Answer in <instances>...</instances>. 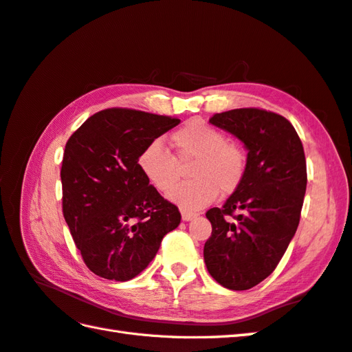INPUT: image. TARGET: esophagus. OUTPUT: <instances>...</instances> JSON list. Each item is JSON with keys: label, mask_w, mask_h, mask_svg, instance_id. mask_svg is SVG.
<instances>
[{"label": "esophagus", "mask_w": 352, "mask_h": 352, "mask_svg": "<svg viewBox=\"0 0 352 352\" xmlns=\"http://www.w3.org/2000/svg\"><path fill=\"white\" fill-rule=\"evenodd\" d=\"M197 215H195V213H191V212H182V219L184 221H192L194 218H195Z\"/></svg>", "instance_id": "esophagus-1"}]
</instances>
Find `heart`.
Here are the masks:
<instances>
[{
    "instance_id": "1",
    "label": "heart",
    "mask_w": 352,
    "mask_h": 352,
    "mask_svg": "<svg viewBox=\"0 0 352 352\" xmlns=\"http://www.w3.org/2000/svg\"><path fill=\"white\" fill-rule=\"evenodd\" d=\"M175 158L160 140L144 146L137 158L140 173L161 194L168 192L178 177L177 162L193 161L188 172L192 182L177 187L168 200L185 212H197L222 195L233 194L242 185L248 155L242 146L228 142V135L200 119L190 121L171 135Z\"/></svg>"
}]
</instances>
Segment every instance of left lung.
Masks as SVG:
<instances>
[{
  "label": "left lung",
  "instance_id": "1",
  "mask_svg": "<svg viewBox=\"0 0 352 352\" xmlns=\"http://www.w3.org/2000/svg\"><path fill=\"white\" fill-rule=\"evenodd\" d=\"M209 122L243 143L248 170L224 206L206 213L204 263L222 287L250 289L276 269L296 234L307 182L303 144L284 116L261 109L222 111Z\"/></svg>",
  "mask_w": 352,
  "mask_h": 352
}]
</instances>
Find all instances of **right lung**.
<instances>
[{"mask_svg":"<svg viewBox=\"0 0 352 352\" xmlns=\"http://www.w3.org/2000/svg\"><path fill=\"white\" fill-rule=\"evenodd\" d=\"M179 119L131 109L92 115L68 139L61 182L63 212L85 264L118 282L135 278L157 255L181 213L137 166L144 146Z\"/></svg>","mask_w":352,"mask_h":352,"instance_id":"add662e5","label":"right lung"}]
</instances>
